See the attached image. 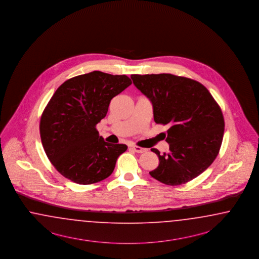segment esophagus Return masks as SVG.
<instances>
[{
  "label": "esophagus",
  "instance_id": "esophagus-1",
  "mask_svg": "<svg viewBox=\"0 0 259 259\" xmlns=\"http://www.w3.org/2000/svg\"><path fill=\"white\" fill-rule=\"evenodd\" d=\"M132 149H133L135 152H137V153H144V152L147 151V149L142 148V147H140V146H132Z\"/></svg>",
  "mask_w": 259,
  "mask_h": 259
}]
</instances>
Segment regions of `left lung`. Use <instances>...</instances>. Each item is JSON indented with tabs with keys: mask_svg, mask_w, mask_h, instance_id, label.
I'll use <instances>...</instances> for the list:
<instances>
[{
	"mask_svg": "<svg viewBox=\"0 0 259 259\" xmlns=\"http://www.w3.org/2000/svg\"><path fill=\"white\" fill-rule=\"evenodd\" d=\"M134 84L153 104L154 120L169 125V152L160 155L151 177L167 185L194 180L218 157L224 134L220 105L200 82L172 74L131 75Z\"/></svg>",
	"mask_w": 259,
	"mask_h": 259,
	"instance_id": "obj_1",
	"label": "left lung"
}]
</instances>
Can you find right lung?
<instances>
[{
    "instance_id": "right-lung-1",
    "label": "right lung",
    "mask_w": 259,
    "mask_h": 259,
    "mask_svg": "<svg viewBox=\"0 0 259 259\" xmlns=\"http://www.w3.org/2000/svg\"><path fill=\"white\" fill-rule=\"evenodd\" d=\"M131 83L126 75L93 71L56 90L41 114L39 134L48 159L64 178L87 185L113 172L127 146L104 141L96 125L106 116L111 100Z\"/></svg>"
}]
</instances>
